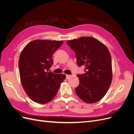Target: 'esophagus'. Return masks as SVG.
I'll list each match as a JSON object with an SVG mask.
<instances>
[{
	"instance_id": "1",
	"label": "esophagus",
	"mask_w": 134,
	"mask_h": 134,
	"mask_svg": "<svg viewBox=\"0 0 134 134\" xmlns=\"http://www.w3.org/2000/svg\"><path fill=\"white\" fill-rule=\"evenodd\" d=\"M70 76H71L70 75H66V79H69V78H70Z\"/></svg>"
}]
</instances>
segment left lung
<instances>
[{
    "instance_id": "obj_1",
    "label": "left lung",
    "mask_w": 134,
    "mask_h": 134,
    "mask_svg": "<svg viewBox=\"0 0 134 134\" xmlns=\"http://www.w3.org/2000/svg\"><path fill=\"white\" fill-rule=\"evenodd\" d=\"M76 55L78 66L85 73L77 75L79 84L75 92L87 103L100 100L106 94L112 79V60L107 47L97 39L81 37L67 41Z\"/></svg>"
}]
</instances>
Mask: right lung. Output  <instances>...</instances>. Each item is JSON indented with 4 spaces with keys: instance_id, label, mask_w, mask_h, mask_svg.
I'll list each match as a JSON object with an SVG mask.
<instances>
[{
    "instance_id": "right-lung-1",
    "label": "right lung",
    "mask_w": 134,
    "mask_h": 134,
    "mask_svg": "<svg viewBox=\"0 0 134 134\" xmlns=\"http://www.w3.org/2000/svg\"><path fill=\"white\" fill-rule=\"evenodd\" d=\"M63 43L62 41L34 40L28 43L20 54L18 67L22 87L35 102H49L66 78L64 74L48 71L53 64L52 55Z\"/></svg>"
}]
</instances>
